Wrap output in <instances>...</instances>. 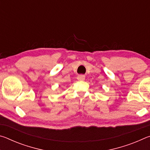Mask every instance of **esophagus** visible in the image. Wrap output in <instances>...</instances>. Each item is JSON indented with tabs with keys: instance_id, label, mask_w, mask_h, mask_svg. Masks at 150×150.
I'll return each instance as SVG.
<instances>
[{
	"instance_id": "esophagus-1",
	"label": "esophagus",
	"mask_w": 150,
	"mask_h": 150,
	"mask_svg": "<svg viewBox=\"0 0 150 150\" xmlns=\"http://www.w3.org/2000/svg\"><path fill=\"white\" fill-rule=\"evenodd\" d=\"M77 79L79 81H84L85 79V76L83 75H79L77 76Z\"/></svg>"
}]
</instances>
